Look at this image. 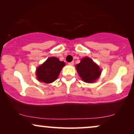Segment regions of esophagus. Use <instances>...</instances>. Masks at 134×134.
Instances as JSON below:
<instances>
[{
    "instance_id": "1",
    "label": "esophagus",
    "mask_w": 134,
    "mask_h": 134,
    "mask_svg": "<svg viewBox=\"0 0 134 134\" xmlns=\"http://www.w3.org/2000/svg\"><path fill=\"white\" fill-rule=\"evenodd\" d=\"M74 64V61H72V62L69 63V65H73Z\"/></svg>"
}]
</instances>
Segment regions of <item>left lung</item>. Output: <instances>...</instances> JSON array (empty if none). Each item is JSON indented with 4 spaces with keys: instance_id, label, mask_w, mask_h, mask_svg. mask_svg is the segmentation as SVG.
Here are the masks:
<instances>
[{
    "instance_id": "8db88e82",
    "label": "left lung",
    "mask_w": 134,
    "mask_h": 134,
    "mask_svg": "<svg viewBox=\"0 0 134 134\" xmlns=\"http://www.w3.org/2000/svg\"><path fill=\"white\" fill-rule=\"evenodd\" d=\"M78 74L83 81L86 82H93L98 79L101 74V70L89 57H84L81 62L76 65Z\"/></svg>"
}]
</instances>
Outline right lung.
Returning <instances> with one entry per match:
<instances>
[{
    "label": "right lung",
    "instance_id": "right-lung-1",
    "mask_svg": "<svg viewBox=\"0 0 134 134\" xmlns=\"http://www.w3.org/2000/svg\"><path fill=\"white\" fill-rule=\"evenodd\" d=\"M65 65L56 57L48 58L45 62L36 69V76L38 81L44 83H51L57 79L60 72Z\"/></svg>",
    "mask_w": 134,
    "mask_h": 134
}]
</instances>
